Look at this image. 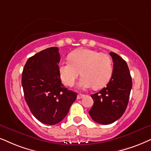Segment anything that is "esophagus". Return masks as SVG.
<instances>
[{"instance_id":"34e87169","label":"esophagus","mask_w":151,"mask_h":151,"mask_svg":"<svg viewBox=\"0 0 151 151\" xmlns=\"http://www.w3.org/2000/svg\"><path fill=\"white\" fill-rule=\"evenodd\" d=\"M85 95H83V94H81V93H79V94L77 95V99H81L82 98H83V97H84Z\"/></svg>"}]
</instances>
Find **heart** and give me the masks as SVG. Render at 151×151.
<instances>
[{"label": "heart", "instance_id": "obj_1", "mask_svg": "<svg viewBox=\"0 0 151 151\" xmlns=\"http://www.w3.org/2000/svg\"><path fill=\"white\" fill-rule=\"evenodd\" d=\"M69 60H63L59 65V73L62 81L71 86L79 77H82L78 86L88 88L93 86L100 89L105 86L113 72L112 59L107 53L89 49H79L70 54Z\"/></svg>", "mask_w": 151, "mask_h": 151}]
</instances>
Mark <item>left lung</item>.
Returning a JSON list of instances; mask_svg holds the SVG:
<instances>
[{
	"mask_svg": "<svg viewBox=\"0 0 151 151\" xmlns=\"http://www.w3.org/2000/svg\"><path fill=\"white\" fill-rule=\"evenodd\" d=\"M114 62L111 78L98 93L91 95L94 103L89 114L96 123L111 124L123 116L128 104L132 86L127 63L118 54L110 52Z\"/></svg>",
	"mask_w": 151,
	"mask_h": 151,
	"instance_id": "1",
	"label": "left lung"
}]
</instances>
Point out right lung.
I'll return each instance as SVG.
<instances>
[{"instance_id":"obj_1","label":"right lung","mask_w":151,"mask_h":151,"mask_svg":"<svg viewBox=\"0 0 151 151\" xmlns=\"http://www.w3.org/2000/svg\"><path fill=\"white\" fill-rule=\"evenodd\" d=\"M60 60L58 47L47 48L28 58L22 72L25 100L33 115L47 125L63 120L77 96L61 83Z\"/></svg>"}]
</instances>
